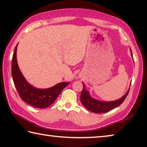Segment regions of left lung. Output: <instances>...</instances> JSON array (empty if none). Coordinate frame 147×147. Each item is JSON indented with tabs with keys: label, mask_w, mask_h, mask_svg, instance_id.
Instances as JSON below:
<instances>
[{
	"label": "left lung",
	"mask_w": 147,
	"mask_h": 147,
	"mask_svg": "<svg viewBox=\"0 0 147 147\" xmlns=\"http://www.w3.org/2000/svg\"><path fill=\"white\" fill-rule=\"evenodd\" d=\"M130 50L131 53V56H132V58L134 61L132 50H131L130 48ZM83 90H82L80 97L81 103L84 105V107H86V109L90 110V111L94 113H98V114L109 112L111 110L115 109V108L117 107L118 106H119V105L124 101V100L125 99L126 97L127 96L130 90L129 88L124 96L121 97L119 99L115 100V101H105L96 99L94 98V97H92L90 96V92L86 89L85 85H84V84L83 83Z\"/></svg>",
	"instance_id": "left-lung-1"
}]
</instances>
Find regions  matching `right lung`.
Returning a JSON list of instances; mask_svg holds the SVG:
<instances>
[{"instance_id":"1","label":"right lung","mask_w":147,"mask_h":147,"mask_svg":"<svg viewBox=\"0 0 147 147\" xmlns=\"http://www.w3.org/2000/svg\"><path fill=\"white\" fill-rule=\"evenodd\" d=\"M15 46L11 63V75L14 84L20 97L31 106L43 109L55 101L62 90L69 82H61L48 88H37L30 84L22 75L17 60V49Z\"/></svg>"}]
</instances>
